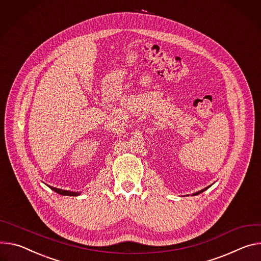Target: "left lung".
Segmentation results:
<instances>
[{"label": "left lung", "instance_id": "1", "mask_svg": "<svg viewBox=\"0 0 261 261\" xmlns=\"http://www.w3.org/2000/svg\"><path fill=\"white\" fill-rule=\"evenodd\" d=\"M210 188V187H208ZM208 188H205V189H203V190H201V191H199V192H197V193H195V194H193V195H198V194H200V193H202V192H204L205 190H207Z\"/></svg>", "mask_w": 261, "mask_h": 261}]
</instances>
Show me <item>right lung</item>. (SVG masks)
Segmentation results:
<instances>
[{
	"label": "right lung",
	"mask_w": 261,
	"mask_h": 261,
	"mask_svg": "<svg viewBox=\"0 0 261 261\" xmlns=\"http://www.w3.org/2000/svg\"><path fill=\"white\" fill-rule=\"evenodd\" d=\"M53 191H55L56 193L60 194V195H63V196H79L80 193H76V192H70V191H65V190H60V189H56V188H53V187H49Z\"/></svg>",
	"instance_id": "add662e5"
}]
</instances>
